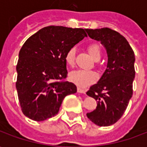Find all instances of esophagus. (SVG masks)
Returning a JSON list of instances; mask_svg holds the SVG:
<instances>
[{"instance_id": "34e87169", "label": "esophagus", "mask_w": 147, "mask_h": 147, "mask_svg": "<svg viewBox=\"0 0 147 147\" xmlns=\"http://www.w3.org/2000/svg\"><path fill=\"white\" fill-rule=\"evenodd\" d=\"M77 91L79 93H82V94H86V90L85 89H83V88H81V87H78L77 88Z\"/></svg>"}]
</instances>
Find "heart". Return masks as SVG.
Masks as SVG:
<instances>
[{
    "label": "heart",
    "mask_w": 147,
    "mask_h": 147,
    "mask_svg": "<svg viewBox=\"0 0 147 147\" xmlns=\"http://www.w3.org/2000/svg\"><path fill=\"white\" fill-rule=\"evenodd\" d=\"M87 50L93 59L98 61L101 58L102 51L98 44L94 43V44L88 45ZM64 60L67 65L69 66L74 65L75 60H76V49H69L65 53ZM97 77L98 76L95 71L91 70H83V69L72 71L69 75V79L71 81L80 87H86L90 84L93 83L97 80Z\"/></svg>",
    "instance_id": "heart-1"
}]
</instances>
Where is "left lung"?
I'll return each instance as SVG.
<instances>
[{"instance_id": "left-lung-1", "label": "left lung", "mask_w": 147, "mask_h": 147, "mask_svg": "<svg viewBox=\"0 0 147 147\" xmlns=\"http://www.w3.org/2000/svg\"><path fill=\"white\" fill-rule=\"evenodd\" d=\"M86 31L90 38L101 42L108 55L106 70L86 92L98 103L86 116L98 126H110L121 118L132 97L135 53L127 39L116 30L104 27Z\"/></svg>"}]
</instances>
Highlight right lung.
I'll return each mask as SVG.
<instances>
[{
	"label": "right lung",
	"instance_id": "add662e5",
	"mask_svg": "<svg viewBox=\"0 0 147 147\" xmlns=\"http://www.w3.org/2000/svg\"><path fill=\"white\" fill-rule=\"evenodd\" d=\"M86 37V30L49 26L25 42L16 65V83L23 113L35 121L54 117L67 95L76 93V86L65 80V53Z\"/></svg>",
	"mask_w": 147,
	"mask_h": 147
}]
</instances>
